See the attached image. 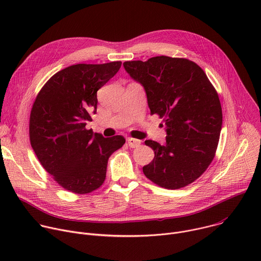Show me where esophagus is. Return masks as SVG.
Here are the masks:
<instances>
[{
  "mask_svg": "<svg viewBox=\"0 0 261 261\" xmlns=\"http://www.w3.org/2000/svg\"><path fill=\"white\" fill-rule=\"evenodd\" d=\"M127 141H128V145H129L130 147H137V146H139L140 143H141L140 140L135 139V138H128Z\"/></svg>",
  "mask_w": 261,
  "mask_h": 261,
  "instance_id": "obj_1",
  "label": "esophagus"
}]
</instances>
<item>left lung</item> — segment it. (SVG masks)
<instances>
[{
	"label": "left lung",
	"mask_w": 261,
	"mask_h": 261,
	"mask_svg": "<svg viewBox=\"0 0 261 261\" xmlns=\"http://www.w3.org/2000/svg\"><path fill=\"white\" fill-rule=\"evenodd\" d=\"M146 94L151 115L166 126V143L145 140L155 157L144 175L165 189H179L197 179L215 157L222 128L219 96L194 62L166 56L124 64Z\"/></svg>",
	"instance_id": "left-lung-1"
}]
</instances>
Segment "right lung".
<instances>
[{
    "instance_id": "right-lung-1",
    "label": "right lung",
    "mask_w": 261,
    "mask_h": 261,
    "mask_svg": "<svg viewBox=\"0 0 261 261\" xmlns=\"http://www.w3.org/2000/svg\"><path fill=\"white\" fill-rule=\"evenodd\" d=\"M121 65L69 66L49 79L33 104L31 145L44 169L70 192L97 190L105 180L108 158L126 141L121 135L105 138L86 128L97 111L98 90Z\"/></svg>"
}]
</instances>
